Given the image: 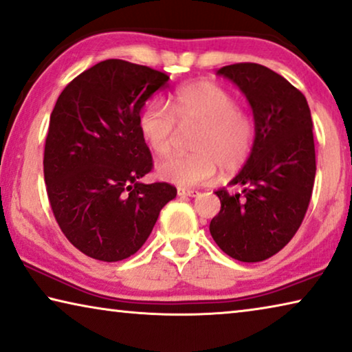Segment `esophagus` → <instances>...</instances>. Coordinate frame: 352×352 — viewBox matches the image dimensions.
<instances>
[{
  "instance_id": "esophagus-1",
  "label": "esophagus",
  "mask_w": 352,
  "mask_h": 352,
  "mask_svg": "<svg viewBox=\"0 0 352 352\" xmlns=\"http://www.w3.org/2000/svg\"><path fill=\"white\" fill-rule=\"evenodd\" d=\"M178 196L180 197H196L199 196V191L196 189H186V188H178Z\"/></svg>"
}]
</instances>
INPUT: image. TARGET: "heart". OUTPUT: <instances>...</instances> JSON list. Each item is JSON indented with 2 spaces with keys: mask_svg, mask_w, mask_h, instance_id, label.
I'll return each mask as SVG.
<instances>
[{
  "mask_svg": "<svg viewBox=\"0 0 352 352\" xmlns=\"http://www.w3.org/2000/svg\"><path fill=\"white\" fill-rule=\"evenodd\" d=\"M182 130L199 133L192 141L196 153L172 156L156 167L163 180L182 188L210 183L219 172L235 174L248 163L255 144L252 116L238 108L224 87L200 81L178 91L170 106L153 100L142 109L139 130L158 156L174 152Z\"/></svg>",
  "mask_w": 352,
  "mask_h": 352,
  "instance_id": "obj_1",
  "label": "heart"
}]
</instances>
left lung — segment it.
Masks as SVG:
<instances>
[{"instance_id": "obj_1", "label": "left lung", "mask_w": 352, "mask_h": 352, "mask_svg": "<svg viewBox=\"0 0 352 352\" xmlns=\"http://www.w3.org/2000/svg\"><path fill=\"white\" fill-rule=\"evenodd\" d=\"M217 75L246 96L256 135L249 161L228 183L243 191L214 192L221 211L210 233L232 258L263 261L287 246L309 208L316 174L310 108L302 92L265 65H226Z\"/></svg>"}]
</instances>
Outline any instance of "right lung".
<instances>
[{"label":"right lung","instance_id":"right-lung-1","mask_svg":"<svg viewBox=\"0 0 352 352\" xmlns=\"http://www.w3.org/2000/svg\"><path fill=\"white\" fill-rule=\"evenodd\" d=\"M167 81L150 67L106 59L69 82L54 104L43 153L47 192L60 230L87 256L136 254L177 196L169 183L141 182L153 161L139 117Z\"/></svg>","mask_w":352,"mask_h":352}]
</instances>
